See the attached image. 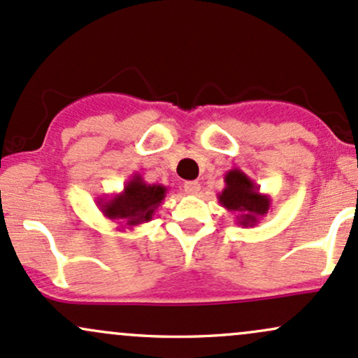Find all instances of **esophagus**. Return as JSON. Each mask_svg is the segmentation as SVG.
<instances>
[{"mask_svg":"<svg viewBox=\"0 0 358 358\" xmlns=\"http://www.w3.org/2000/svg\"><path fill=\"white\" fill-rule=\"evenodd\" d=\"M201 189V184L198 180H187V182H184V191L187 192V194H198Z\"/></svg>","mask_w":358,"mask_h":358,"instance_id":"esophagus-1","label":"esophagus"}]
</instances>
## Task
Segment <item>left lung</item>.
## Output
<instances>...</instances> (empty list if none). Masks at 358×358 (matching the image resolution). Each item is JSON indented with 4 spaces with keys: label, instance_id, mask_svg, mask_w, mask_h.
<instances>
[{
    "label": "left lung",
    "instance_id": "obj_1",
    "mask_svg": "<svg viewBox=\"0 0 358 358\" xmlns=\"http://www.w3.org/2000/svg\"><path fill=\"white\" fill-rule=\"evenodd\" d=\"M224 210L235 213L240 227H255L271 210V196L262 194L260 187L240 169H231L224 174V189L218 194Z\"/></svg>",
    "mask_w": 358,
    "mask_h": 358
}]
</instances>
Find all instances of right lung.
Here are the masks:
<instances>
[{
    "label": "right lung",
    "mask_w": 358,
    "mask_h": 358,
    "mask_svg": "<svg viewBox=\"0 0 358 358\" xmlns=\"http://www.w3.org/2000/svg\"><path fill=\"white\" fill-rule=\"evenodd\" d=\"M167 187L160 184H148L140 174L127 180L122 192L113 198H99L98 206L108 220L120 224V230H134L138 224L150 222L155 211L164 203Z\"/></svg>",
    "instance_id": "right-lung-1"
}]
</instances>
